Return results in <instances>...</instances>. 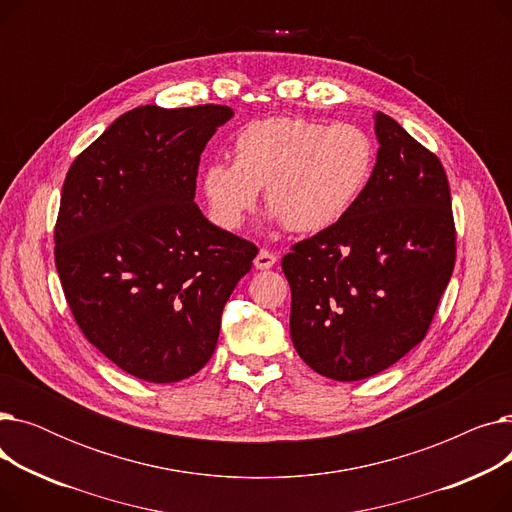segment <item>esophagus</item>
Listing matches in <instances>:
<instances>
[{"mask_svg":"<svg viewBox=\"0 0 512 512\" xmlns=\"http://www.w3.org/2000/svg\"><path fill=\"white\" fill-rule=\"evenodd\" d=\"M276 261H278V257L272 251L261 249L255 257V267H257V270H270V267L276 265Z\"/></svg>","mask_w":512,"mask_h":512,"instance_id":"1","label":"esophagus"}]
</instances>
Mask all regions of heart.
<instances>
[{
    "label": "heart",
    "mask_w": 512,
    "mask_h": 512,
    "mask_svg": "<svg viewBox=\"0 0 512 512\" xmlns=\"http://www.w3.org/2000/svg\"><path fill=\"white\" fill-rule=\"evenodd\" d=\"M371 164L373 147L359 126L272 116L238 130L232 164L205 166L201 191L209 218L224 230H238L263 191L284 228L313 234L355 205Z\"/></svg>",
    "instance_id": "b5f03b06"
}]
</instances>
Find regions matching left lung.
<instances>
[{"label":"left lung","mask_w":512,"mask_h":512,"mask_svg":"<svg viewBox=\"0 0 512 512\" xmlns=\"http://www.w3.org/2000/svg\"><path fill=\"white\" fill-rule=\"evenodd\" d=\"M375 137L378 161L355 205L282 259L292 344L338 382L371 378L425 338L456 259L440 159L382 112Z\"/></svg>","instance_id":"8db88e82"}]
</instances>
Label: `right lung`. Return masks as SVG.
I'll return each mask as SVG.
<instances>
[{
	"mask_svg": "<svg viewBox=\"0 0 512 512\" xmlns=\"http://www.w3.org/2000/svg\"><path fill=\"white\" fill-rule=\"evenodd\" d=\"M228 105L122 114L62 186L56 267L80 332L134 378L170 384L213 355L226 301L257 247L195 203L201 153Z\"/></svg>",
	"mask_w": 512,
	"mask_h": 512,
	"instance_id": "obj_1",
	"label": "right lung"
}]
</instances>
